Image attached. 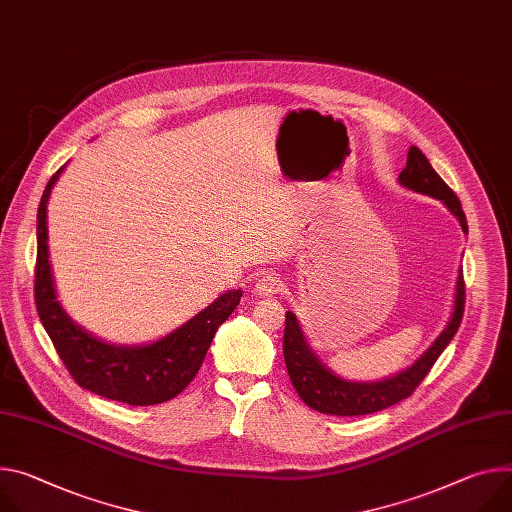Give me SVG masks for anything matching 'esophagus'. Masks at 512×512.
Returning a JSON list of instances; mask_svg holds the SVG:
<instances>
[{
	"label": "esophagus",
	"instance_id": "esophagus-1",
	"mask_svg": "<svg viewBox=\"0 0 512 512\" xmlns=\"http://www.w3.org/2000/svg\"><path fill=\"white\" fill-rule=\"evenodd\" d=\"M282 288H284V284L275 273H263V275H259V280L255 284V294L257 296H273L277 292H282Z\"/></svg>",
	"mask_w": 512,
	"mask_h": 512
}]
</instances>
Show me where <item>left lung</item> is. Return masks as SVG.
Listing matches in <instances>:
<instances>
[{
	"label": "left lung",
	"mask_w": 512,
	"mask_h": 512,
	"mask_svg": "<svg viewBox=\"0 0 512 512\" xmlns=\"http://www.w3.org/2000/svg\"><path fill=\"white\" fill-rule=\"evenodd\" d=\"M398 181L408 190L441 200L455 214V218L461 224V230L468 232V220L461 210L459 198L439 177V173L431 167L429 159L423 155L421 149L416 147L408 149L406 167L398 175ZM463 304H466V284H463V273L459 269L453 312L445 331L408 369L380 382H349L335 376L327 365L320 363V359L314 355V351L306 343V337L300 329L296 314L286 312L284 359H286L290 380L298 396L310 408L322 414L359 416V414L384 410L408 398L418 388V384L425 380L433 363L439 359L443 349L449 345V341L457 333L463 318Z\"/></svg>",
	"instance_id": "obj_1"
}]
</instances>
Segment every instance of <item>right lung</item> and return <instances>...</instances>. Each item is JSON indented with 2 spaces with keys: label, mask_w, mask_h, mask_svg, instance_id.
Segmentation results:
<instances>
[{
  "label": "right lung",
  "mask_w": 512,
  "mask_h": 512,
  "mask_svg": "<svg viewBox=\"0 0 512 512\" xmlns=\"http://www.w3.org/2000/svg\"><path fill=\"white\" fill-rule=\"evenodd\" d=\"M63 169L46 183L36 214L34 300L42 327L81 388L132 406L167 402L196 378L218 327L239 306L243 292L230 290L222 294L177 331L149 345H112L89 335L71 320L57 300L46 245V202Z\"/></svg>",
  "instance_id": "obj_1"
}]
</instances>
